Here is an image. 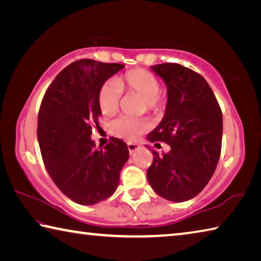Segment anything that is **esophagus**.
Listing matches in <instances>:
<instances>
[{
    "instance_id": "34e87169",
    "label": "esophagus",
    "mask_w": 261,
    "mask_h": 261,
    "mask_svg": "<svg viewBox=\"0 0 261 261\" xmlns=\"http://www.w3.org/2000/svg\"><path fill=\"white\" fill-rule=\"evenodd\" d=\"M140 148V145L138 144H134V143H127V149H129L130 154H134L135 152L138 151Z\"/></svg>"
}]
</instances>
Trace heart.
Here are the masks:
<instances>
[{
    "instance_id": "obj_1",
    "label": "heart",
    "mask_w": 261,
    "mask_h": 261,
    "mask_svg": "<svg viewBox=\"0 0 261 261\" xmlns=\"http://www.w3.org/2000/svg\"><path fill=\"white\" fill-rule=\"evenodd\" d=\"M123 90L136 92L144 98V106L147 109L158 112L163 106L160 95V82L147 70L135 69L125 72L122 77L109 79L100 86L98 102L105 116H113L120 107ZM149 127L146 118L120 117L112 124V132L118 138L134 141L137 140Z\"/></svg>"
}]
</instances>
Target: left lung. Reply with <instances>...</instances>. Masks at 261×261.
I'll use <instances>...</instances> for the list:
<instances>
[{
	"label": "left lung",
	"mask_w": 261,
	"mask_h": 261,
	"mask_svg": "<svg viewBox=\"0 0 261 261\" xmlns=\"http://www.w3.org/2000/svg\"><path fill=\"white\" fill-rule=\"evenodd\" d=\"M151 69L166 84L167 105L162 121L147 139L165 141L170 151L160 155L153 149L147 180L165 199L187 201L202 191L215 171L222 145V112L199 73L176 63Z\"/></svg>",
	"instance_id": "left-lung-1"
}]
</instances>
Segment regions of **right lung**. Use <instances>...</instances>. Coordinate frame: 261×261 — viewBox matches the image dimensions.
I'll return each instance as SVG.
<instances>
[{"label": "right lung", "mask_w": 261, "mask_h": 261, "mask_svg": "<svg viewBox=\"0 0 261 261\" xmlns=\"http://www.w3.org/2000/svg\"><path fill=\"white\" fill-rule=\"evenodd\" d=\"M124 68L118 63L81 60L62 70L48 87L38 115V141L48 174L79 205L107 199L120 184L129 159L124 141L113 138L95 149L92 124L98 123L100 86Z\"/></svg>", "instance_id": "1"}]
</instances>
